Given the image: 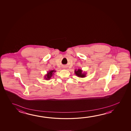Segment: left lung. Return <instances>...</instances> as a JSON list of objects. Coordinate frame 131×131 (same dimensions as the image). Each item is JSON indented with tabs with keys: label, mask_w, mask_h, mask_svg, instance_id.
<instances>
[{
	"label": "left lung",
	"mask_w": 131,
	"mask_h": 131,
	"mask_svg": "<svg viewBox=\"0 0 131 131\" xmlns=\"http://www.w3.org/2000/svg\"><path fill=\"white\" fill-rule=\"evenodd\" d=\"M74 73L78 77L84 78L86 76V73L85 72H83V71L80 69H78V70L75 69Z\"/></svg>",
	"instance_id": "8db88e82"
}]
</instances>
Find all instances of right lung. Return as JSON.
Listing matches in <instances>:
<instances>
[{
    "instance_id": "1",
    "label": "right lung",
    "mask_w": 131,
    "mask_h": 131,
    "mask_svg": "<svg viewBox=\"0 0 131 131\" xmlns=\"http://www.w3.org/2000/svg\"><path fill=\"white\" fill-rule=\"evenodd\" d=\"M56 71L55 70H50V71H48L47 73L45 75L44 78L46 80H50L51 78H52V76L53 75L54 73H55Z\"/></svg>"
}]
</instances>
